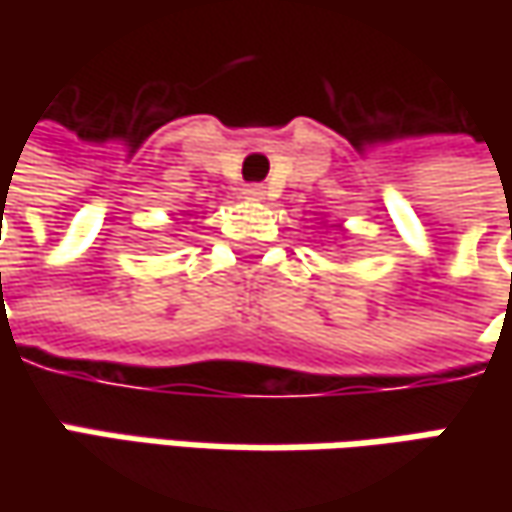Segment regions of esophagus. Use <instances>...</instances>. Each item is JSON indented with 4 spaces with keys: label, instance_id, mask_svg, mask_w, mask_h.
Instances as JSON below:
<instances>
[{
    "label": "esophagus",
    "instance_id": "obj_1",
    "mask_svg": "<svg viewBox=\"0 0 512 512\" xmlns=\"http://www.w3.org/2000/svg\"><path fill=\"white\" fill-rule=\"evenodd\" d=\"M245 196H247V199H253V202H262V199H265V196H267L265 185H247L245 187Z\"/></svg>",
    "mask_w": 512,
    "mask_h": 512
}]
</instances>
